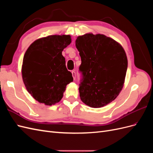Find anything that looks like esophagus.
<instances>
[{
    "label": "esophagus",
    "mask_w": 153,
    "mask_h": 153,
    "mask_svg": "<svg viewBox=\"0 0 153 153\" xmlns=\"http://www.w3.org/2000/svg\"><path fill=\"white\" fill-rule=\"evenodd\" d=\"M71 73H72V76H73V79L75 80V78H76V73L74 71H73L72 72H71Z\"/></svg>",
    "instance_id": "esophagus-1"
}]
</instances>
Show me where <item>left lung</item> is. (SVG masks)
Segmentation results:
<instances>
[{
  "label": "left lung",
  "instance_id": "8db88e82",
  "mask_svg": "<svg viewBox=\"0 0 153 153\" xmlns=\"http://www.w3.org/2000/svg\"><path fill=\"white\" fill-rule=\"evenodd\" d=\"M75 45L82 61L81 100L92 108L108 105L117 98L123 87L128 68L124 49L103 34L79 36Z\"/></svg>",
  "mask_w": 153,
  "mask_h": 153
}]
</instances>
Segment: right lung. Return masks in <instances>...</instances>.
Here are the masks:
<instances>
[{
  "mask_svg": "<svg viewBox=\"0 0 153 153\" xmlns=\"http://www.w3.org/2000/svg\"><path fill=\"white\" fill-rule=\"evenodd\" d=\"M69 35H53L35 41L23 60L22 78L26 89L39 102L47 105L58 103L66 85L73 80L62 55L71 43Z\"/></svg>",
  "mask_w": 153,
  "mask_h": 153,
  "instance_id": "1",
  "label": "right lung"
}]
</instances>
